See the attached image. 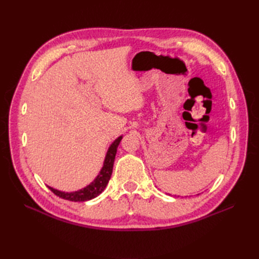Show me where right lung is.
Wrapping results in <instances>:
<instances>
[{"mask_svg": "<svg viewBox=\"0 0 259 259\" xmlns=\"http://www.w3.org/2000/svg\"><path fill=\"white\" fill-rule=\"evenodd\" d=\"M122 139V136H120L117 139H115L113 144L109 147L108 152L106 155V159L104 162V166L101 168L99 175L96 177L92 184H90L88 187L83 188L81 190H77L74 192H61L59 190L53 189V188L49 187L51 191H53L57 197L69 200V201H74V202H83L92 200L96 198L101 192L105 190L106 186L108 185L109 180H110L111 174H112V168H113V163L116 154V148L119 146L120 142Z\"/></svg>", "mask_w": 259, "mask_h": 259, "instance_id": "add662e5", "label": "right lung"}]
</instances>
